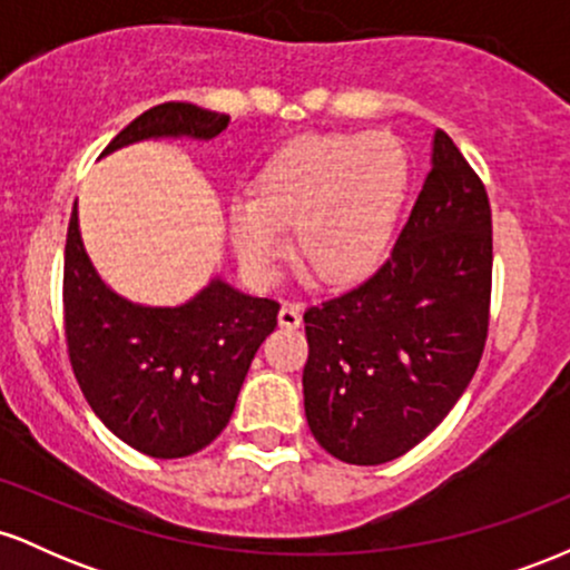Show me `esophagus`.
<instances>
[{
  "label": "esophagus",
  "mask_w": 570,
  "mask_h": 570,
  "mask_svg": "<svg viewBox=\"0 0 570 570\" xmlns=\"http://www.w3.org/2000/svg\"><path fill=\"white\" fill-rule=\"evenodd\" d=\"M278 324L286 326V330H297L303 324V313H299V305L284 303L278 311Z\"/></svg>",
  "instance_id": "1"
}]
</instances>
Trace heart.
Masks as SVG:
<instances>
[{
	"label": "heart",
	"mask_w": 570,
	"mask_h": 570,
	"mask_svg": "<svg viewBox=\"0 0 570 570\" xmlns=\"http://www.w3.org/2000/svg\"><path fill=\"white\" fill-rule=\"evenodd\" d=\"M410 158L391 134H305L284 141L235 195L227 227L240 265L271 278L294 227V259L324 284L367 276L394 238Z\"/></svg>",
	"instance_id": "obj_1"
}]
</instances>
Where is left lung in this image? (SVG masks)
<instances>
[{
	"label": "left lung",
	"mask_w": 570,
	"mask_h": 570,
	"mask_svg": "<svg viewBox=\"0 0 570 570\" xmlns=\"http://www.w3.org/2000/svg\"><path fill=\"white\" fill-rule=\"evenodd\" d=\"M490 203L444 130L389 259L305 311V417L330 455L377 466L415 448L466 391L488 337Z\"/></svg>",
	"instance_id": "obj_1"
}]
</instances>
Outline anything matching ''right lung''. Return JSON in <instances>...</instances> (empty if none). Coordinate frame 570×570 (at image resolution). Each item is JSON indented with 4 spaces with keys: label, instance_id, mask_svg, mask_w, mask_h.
I'll list each match as a JSON object with an SVG mask.
<instances>
[{
    "label": "right lung",
    "instance_id": "1",
    "mask_svg": "<svg viewBox=\"0 0 570 570\" xmlns=\"http://www.w3.org/2000/svg\"><path fill=\"white\" fill-rule=\"evenodd\" d=\"M227 122L195 104H158L128 122L101 158L139 141H212ZM276 316V299L235 289L222 276L181 305L122 297L90 263L75 203L63 252L71 370L104 426L139 453L185 458L217 440Z\"/></svg>",
    "mask_w": 570,
    "mask_h": 570
}]
</instances>
